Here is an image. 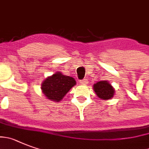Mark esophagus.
Returning a JSON list of instances; mask_svg holds the SVG:
<instances>
[{
    "label": "esophagus",
    "instance_id": "obj_1",
    "mask_svg": "<svg viewBox=\"0 0 149 149\" xmlns=\"http://www.w3.org/2000/svg\"><path fill=\"white\" fill-rule=\"evenodd\" d=\"M87 79H83V80H81L80 81V83L81 84H87Z\"/></svg>",
    "mask_w": 149,
    "mask_h": 149
}]
</instances>
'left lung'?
I'll return each mask as SVG.
<instances>
[{"label": "left lung", "mask_w": 149, "mask_h": 149, "mask_svg": "<svg viewBox=\"0 0 149 149\" xmlns=\"http://www.w3.org/2000/svg\"><path fill=\"white\" fill-rule=\"evenodd\" d=\"M94 90L98 97L103 100L111 99L114 94V90L107 81H100L94 85Z\"/></svg>", "instance_id": "8db88e82"}]
</instances>
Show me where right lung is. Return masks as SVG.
<instances>
[{"label":"right lung","mask_w":149,"mask_h":149,"mask_svg":"<svg viewBox=\"0 0 149 149\" xmlns=\"http://www.w3.org/2000/svg\"><path fill=\"white\" fill-rule=\"evenodd\" d=\"M75 84L76 81L73 77L56 72L43 82L41 88L48 99L58 102Z\"/></svg>","instance_id":"right-lung-1"}]
</instances>
